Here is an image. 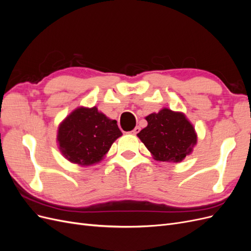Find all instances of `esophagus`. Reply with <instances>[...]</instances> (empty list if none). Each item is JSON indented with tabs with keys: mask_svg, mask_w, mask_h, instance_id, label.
Instances as JSON below:
<instances>
[{
	"mask_svg": "<svg viewBox=\"0 0 251 251\" xmlns=\"http://www.w3.org/2000/svg\"><path fill=\"white\" fill-rule=\"evenodd\" d=\"M140 132V127L139 126H136L133 131H131L130 133L131 134H133V135H136V134H138Z\"/></svg>",
	"mask_w": 251,
	"mask_h": 251,
	"instance_id": "1",
	"label": "esophagus"
}]
</instances>
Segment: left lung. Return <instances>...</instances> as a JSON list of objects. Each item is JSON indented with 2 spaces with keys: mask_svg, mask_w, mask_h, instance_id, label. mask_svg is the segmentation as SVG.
Returning <instances> with one entry per match:
<instances>
[{
  "mask_svg": "<svg viewBox=\"0 0 251 251\" xmlns=\"http://www.w3.org/2000/svg\"><path fill=\"white\" fill-rule=\"evenodd\" d=\"M146 119L148 126L137 136L155 160L178 163L192 154L198 136L184 113L163 108Z\"/></svg>",
  "mask_w": 251,
  "mask_h": 251,
  "instance_id": "obj_1",
  "label": "left lung"
}]
</instances>
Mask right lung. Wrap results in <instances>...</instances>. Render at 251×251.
I'll return each instance as SVG.
<instances>
[{
	"label": "right lung",
	"mask_w": 251,
	"mask_h": 251,
	"mask_svg": "<svg viewBox=\"0 0 251 251\" xmlns=\"http://www.w3.org/2000/svg\"><path fill=\"white\" fill-rule=\"evenodd\" d=\"M121 135L117 121L105 116L96 107H78L59 124L56 141L68 161L91 166L102 160Z\"/></svg>",
	"instance_id": "obj_1"
}]
</instances>
